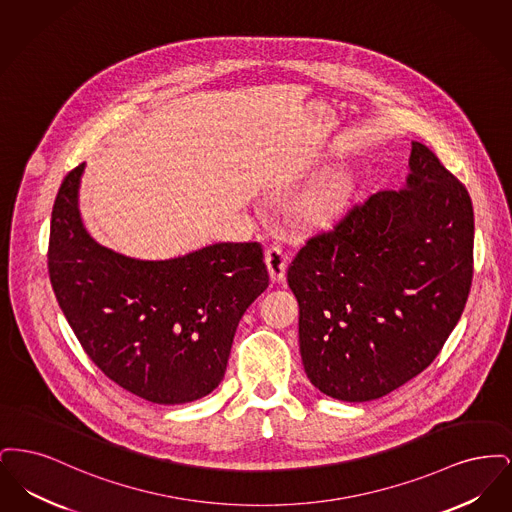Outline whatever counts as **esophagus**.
<instances>
[{
    "mask_svg": "<svg viewBox=\"0 0 512 512\" xmlns=\"http://www.w3.org/2000/svg\"><path fill=\"white\" fill-rule=\"evenodd\" d=\"M265 263H267L268 274L272 282H282L286 276V267H288V255L284 253L282 247L270 245L265 251Z\"/></svg>",
    "mask_w": 512,
    "mask_h": 512,
    "instance_id": "34e87169",
    "label": "esophagus"
}]
</instances>
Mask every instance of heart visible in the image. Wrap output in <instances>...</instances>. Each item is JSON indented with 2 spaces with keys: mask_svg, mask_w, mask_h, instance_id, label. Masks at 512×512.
Wrapping results in <instances>:
<instances>
[{
  "mask_svg": "<svg viewBox=\"0 0 512 512\" xmlns=\"http://www.w3.org/2000/svg\"><path fill=\"white\" fill-rule=\"evenodd\" d=\"M349 186L341 178L318 182L305 190L293 203V215L307 224H320L332 219L345 205Z\"/></svg>",
  "mask_w": 512,
  "mask_h": 512,
  "instance_id": "heart-1",
  "label": "heart"
}]
</instances>
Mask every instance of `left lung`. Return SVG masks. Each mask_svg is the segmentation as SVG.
Wrapping results in <instances>:
<instances>
[{
	"instance_id": "left-lung-1",
	"label": "left lung",
	"mask_w": 512,
	"mask_h": 512,
	"mask_svg": "<svg viewBox=\"0 0 512 512\" xmlns=\"http://www.w3.org/2000/svg\"><path fill=\"white\" fill-rule=\"evenodd\" d=\"M409 167L405 190L353 203L288 267L307 378L340 401L378 399L432 365L472 286L470 195L424 144Z\"/></svg>"
}]
</instances>
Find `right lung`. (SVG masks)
I'll use <instances>...</instances> for the list:
<instances>
[{
  "instance_id": "add662e5",
  "label": "right lung",
  "mask_w": 512,
  "mask_h": 512,
  "mask_svg": "<svg viewBox=\"0 0 512 512\" xmlns=\"http://www.w3.org/2000/svg\"><path fill=\"white\" fill-rule=\"evenodd\" d=\"M84 163L57 192L49 280L99 370L157 405L215 390L245 309L268 288L263 247L215 244L169 261H136L96 244L78 215Z\"/></svg>"
}]
</instances>
